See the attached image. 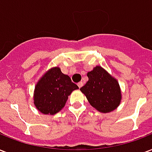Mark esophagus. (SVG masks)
I'll return each instance as SVG.
<instances>
[{"mask_svg": "<svg viewBox=\"0 0 152 152\" xmlns=\"http://www.w3.org/2000/svg\"><path fill=\"white\" fill-rule=\"evenodd\" d=\"M82 86H83V83H82V82H78V83H77V86L79 87V88H81Z\"/></svg>", "mask_w": 152, "mask_h": 152, "instance_id": "34e87169", "label": "esophagus"}]
</instances>
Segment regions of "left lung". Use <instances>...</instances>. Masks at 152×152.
I'll return each mask as SVG.
<instances>
[{
    "label": "left lung",
    "instance_id": "obj_1",
    "mask_svg": "<svg viewBox=\"0 0 152 152\" xmlns=\"http://www.w3.org/2000/svg\"><path fill=\"white\" fill-rule=\"evenodd\" d=\"M88 82L80 89L89 104L101 113H109L116 109L121 100V89L115 78L101 66L87 73Z\"/></svg>",
    "mask_w": 152,
    "mask_h": 152
}]
</instances>
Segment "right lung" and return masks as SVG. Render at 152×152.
<instances>
[{
  "mask_svg": "<svg viewBox=\"0 0 152 152\" xmlns=\"http://www.w3.org/2000/svg\"><path fill=\"white\" fill-rule=\"evenodd\" d=\"M78 86L58 67L50 69L43 75L35 89L34 104L43 114L54 115L65 105L68 96Z\"/></svg>",
  "mask_w": 152,
  "mask_h": 152,
  "instance_id": "add662e5",
  "label": "right lung"
}]
</instances>
